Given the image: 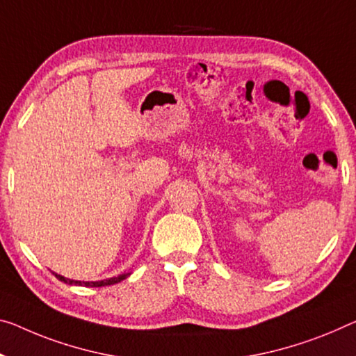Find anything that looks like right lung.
Returning a JSON list of instances; mask_svg holds the SVG:
<instances>
[{
	"label": "right lung",
	"mask_w": 356,
	"mask_h": 356,
	"mask_svg": "<svg viewBox=\"0 0 356 356\" xmlns=\"http://www.w3.org/2000/svg\"><path fill=\"white\" fill-rule=\"evenodd\" d=\"M130 273H121V275L118 277H111L108 278V280H100V282H79V280H71V278L67 277H62L56 273V277L58 278L60 282L67 283V285H78V286H92V288H97V286H108V285H114V283H119L122 282L124 278H127Z\"/></svg>",
	"instance_id": "right-lung-1"
}]
</instances>
